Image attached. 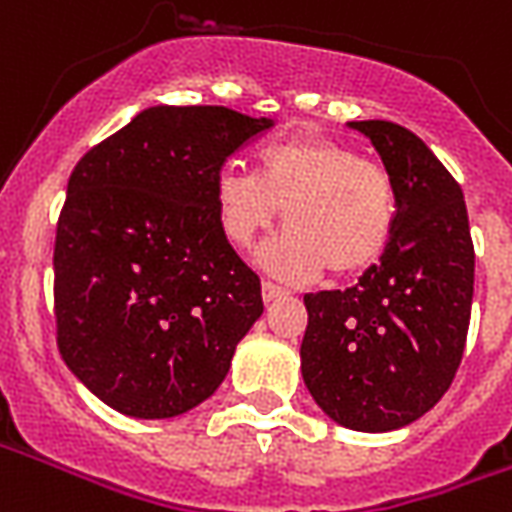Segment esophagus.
<instances>
[{
    "label": "esophagus",
    "mask_w": 512,
    "mask_h": 512,
    "mask_svg": "<svg viewBox=\"0 0 512 512\" xmlns=\"http://www.w3.org/2000/svg\"><path fill=\"white\" fill-rule=\"evenodd\" d=\"M260 290H263L265 303H273V300H279L287 295V290H282L279 284H273V282H263V287H260Z\"/></svg>",
    "instance_id": "obj_1"
}]
</instances>
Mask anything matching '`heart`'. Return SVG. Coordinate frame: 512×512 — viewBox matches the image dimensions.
Wrapping results in <instances>:
<instances>
[{
	"label": "heart",
	"instance_id": "b5f03b06",
	"mask_svg": "<svg viewBox=\"0 0 512 512\" xmlns=\"http://www.w3.org/2000/svg\"><path fill=\"white\" fill-rule=\"evenodd\" d=\"M284 209L287 233L260 263L292 282L368 271L395 230V187L381 166L322 136L265 144L257 174L225 163L214 174V212L233 244L249 247Z\"/></svg>",
	"mask_w": 512,
	"mask_h": 512
}]
</instances>
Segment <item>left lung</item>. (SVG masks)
Listing matches in <instances>:
<instances>
[{"mask_svg":"<svg viewBox=\"0 0 512 512\" xmlns=\"http://www.w3.org/2000/svg\"><path fill=\"white\" fill-rule=\"evenodd\" d=\"M395 187V230L346 290L308 292L300 370L322 411L354 432H392L446 395L473 308L475 249L462 187L389 120H351Z\"/></svg>","mask_w":512,"mask_h":512,"instance_id":"8db88e82","label":"left lung"}]
</instances>
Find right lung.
<instances>
[{
    "instance_id": "obj_1",
    "label": "right lung",
    "mask_w": 512,
    "mask_h": 512,
    "mask_svg": "<svg viewBox=\"0 0 512 512\" xmlns=\"http://www.w3.org/2000/svg\"><path fill=\"white\" fill-rule=\"evenodd\" d=\"M273 126L228 107L142 109L74 166L58 217V349L101 403L171 419L217 392L263 314L214 212V174Z\"/></svg>"
}]
</instances>
